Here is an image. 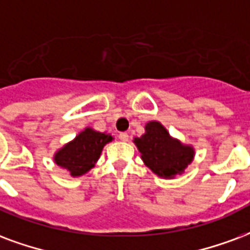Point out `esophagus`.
<instances>
[{"label": "esophagus", "mask_w": 250, "mask_h": 250, "mask_svg": "<svg viewBox=\"0 0 250 250\" xmlns=\"http://www.w3.org/2000/svg\"><path fill=\"white\" fill-rule=\"evenodd\" d=\"M119 139L122 140V142H128V134H125V132H120Z\"/></svg>", "instance_id": "esophagus-1"}]
</instances>
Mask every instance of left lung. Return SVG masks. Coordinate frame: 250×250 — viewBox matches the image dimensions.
Segmentation results:
<instances>
[{"mask_svg": "<svg viewBox=\"0 0 250 250\" xmlns=\"http://www.w3.org/2000/svg\"><path fill=\"white\" fill-rule=\"evenodd\" d=\"M140 138L134 139L144 164L163 179H173L184 173L195 158V148L172 138L167 128L156 120L148 122Z\"/></svg>", "mask_w": 250, "mask_h": 250, "instance_id": "left-lung-1", "label": "left lung"}]
</instances>
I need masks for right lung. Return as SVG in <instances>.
<instances>
[{
  "mask_svg": "<svg viewBox=\"0 0 250 250\" xmlns=\"http://www.w3.org/2000/svg\"><path fill=\"white\" fill-rule=\"evenodd\" d=\"M112 139L114 138L110 134L86 127L71 142L64 144L54 153V163L68 171L70 176H82L95 167L103 147L112 142Z\"/></svg>",
  "mask_w": 250,
  "mask_h": 250,
  "instance_id": "1",
  "label": "right lung"
}]
</instances>
